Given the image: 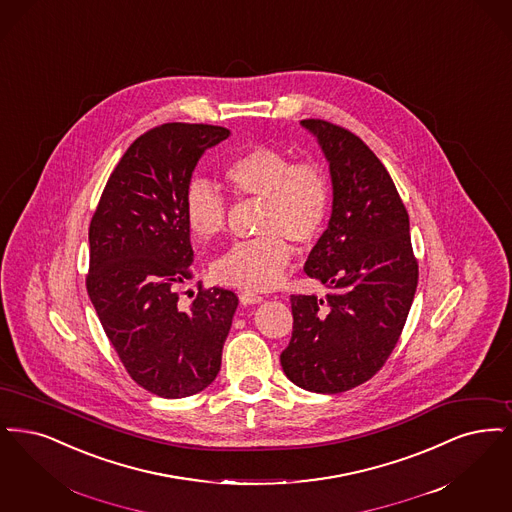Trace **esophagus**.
<instances>
[{
  "label": "esophagus",
  "instance_id": "1",
  "mask_svg": "<svg viewBox=\"0 0 512 512\" xmlns=\"http://www.w3.org/2000/svg\"><path fill=\"white\" fill-rule=\"evenodd\" d=\"M239 300H241V304H243V306H252V304H260L264 298H262L260 294H256V292L245 290V292H241Z\"/></svg>",
  "mask_w": 512,
  "mask_h": 512
}]
</instances>
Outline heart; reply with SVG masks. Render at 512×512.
Listing matches in <instances>:
<instances>
[{
	"label": "heart",
	"mask_w": 512,
	"mask_h": 512,
	"mask_svg": "<svg viewBox=\"0 0 512 512\" xmlns=\"http://www.w3.org/2000/svg\"><path fill=\"white\" fill-rule=\"evenodd\" d=\"M225 181L239 197L266 200L260 231L264 237L241 241L222 254L212 273L218 281L248 290L277 287L289 267L296 245L308 246L327 222L331 189L325 174L313 164H296L292 156L254 147L225 166ZM185 218L199 239L222 235L227 225V202L206 179H193L185 191Z\"/></svg>",
	"instance_id": "b5f03b06"
}]
</instances>
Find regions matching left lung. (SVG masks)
<instances>
[{"label":"left lung","instance_id":"left-lung-1","mask_svg":"<svg viewBox=\"0 0 512 512\" xmlns=\"http://www.w3.org/2000/svg\"><path fill=\"white\" fill-rule=\"evenodd\" d=\"M329 162L333 210L304 271L325 298L290 296L292 336L281 365L317 394L352 390L373 377L400 340L419 266L409 216L377 155L357 135L325 120H302Z\"/></svg>","mask_w":512,"mask_h":512}]
</instances>
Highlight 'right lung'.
I'll return each instance as SVG.
<instances>
[{
    "label": "right lung",
    "mask_w": 512,
    "mask_h": 512,
    "mask_svg": "<svg viewBox=\"0 0 512 512\" xmlns=\"http://www.w3.org/2000/svg\"><path fill=\"white\" fill-rule=\"evenodd\" d=\"M229 137L208 124H162L120 158L89 225V300L139 386L160 398L199 394L222 367L239 306L231 290L179 304L193 277L185 191L200 156Z\"/></svg>",
    "instance_id": "obj_1"
}]
</instances>
